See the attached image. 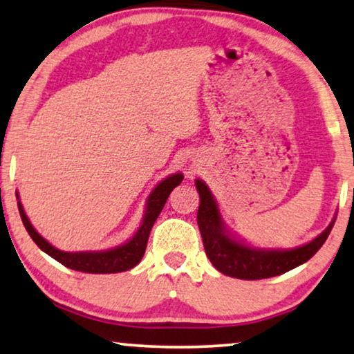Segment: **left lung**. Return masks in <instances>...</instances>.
Masks as SVG:
<instances>
[{
	"instance_id": "8db88e82",
	"label": "left lung",
	"mask_w": 354,
	"mask_h": 354,
	"mask_svg": "<svg viewBox=\"0 0 354 354\" xmlns=\"http://www.w3.org/2000/svg\"><path fill=\"white\" fill-rule=\"evenodd\" d=\"M195 186L200 194L197 222L203 238L205 252L217 271L230 277L243 280L268 279L290 271L302 265L317 254L328 239L334 222L329 223L323 233L301 248L295 249H257L244 244L230 234L223 225L216 198L206 184L197 179Z\"/></svg>"
}]
</instances>
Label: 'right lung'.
<instances>
[{"instance_id":"obj_1","label":"right lung","mask_w":354,"mask_h":354,"mask_svg":"<svg viewBox=\"0 0 354 354\" xmlns=\"http://www.w3.org/2000/svg\"><path fill=\"white\" fill-rule=\"evenodd\" d=\"M181 173H175V175L165 178L164 181L159 183L156 189L151 192L147 201V211H145L142 225L136 232V234L127 241V243L118 245V248L109 249V250H94V252H64L53 248L47 239H44L41 234L36 232V228L31 225L30 218L26 217L24 206H21L19 200V211L20 217L24 221V225L26 232L32 241L37 244V248L46 252L47 255L55 258L61 265L66 268L74 269V271L89 272V274H113V272H122L127 269H132L137 266L140 260L145 255L147 250L148 238L153 228L156 218L159 217L162 207H164L168 195L171 190L179 186L183 181ZM19 195V194H17ZM19 198V197H17Z\"/></svg>"}]
</instances>
